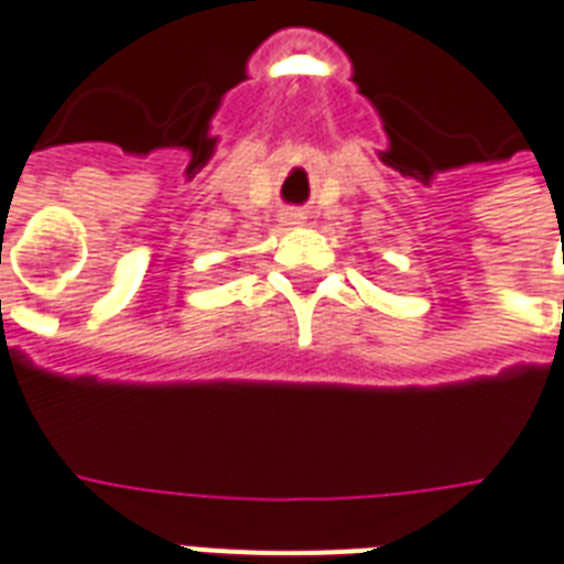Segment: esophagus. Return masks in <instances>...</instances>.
Returning a JSON list of instances; mask_svg holds the SVG:
<instances>
[{
  "label": "esophagus",
  "instance_id": "1",
  "mask_svg": "<svg viewBox=\"0 0 564 564\" xmlns=\"http://www.w3.org/2000/svg\"><path fill=\"white\" fill-rule=\"evenodd\" d=\"M283 224H286V227L304 224V215H302V212H286V215H283Z\"/></svg>",
  "mask_w": 564,
  "mask_h": 564
}]
</instances>
